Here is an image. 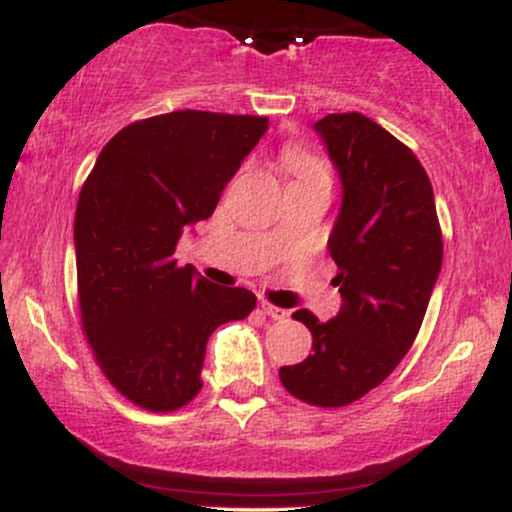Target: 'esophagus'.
I'll return each mask as SVG.
<instances>
[{
  "mask_svg": "<svg viewBox=\"0 0 512 512\" xmlns=\"http://www.w3.org/2000/svg\"><path fill=\"white\" fill-rule=\"evenodd\" d=\"M260 308H262V313L272 317V320H286V317H289V310H284V308H276V305L267 303V301H262V303H260Z\"/></svg>",
  "mask_w": 512,
  "mask_h": 512,
  "instance_id": "obj_1",
  "label": "esophagus"
}]
</instances>
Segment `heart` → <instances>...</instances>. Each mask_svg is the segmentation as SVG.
I'll use <instances>...</instances> for the list:
<instances>
[{
	"instance_id": "heart-1",
	"label": "heart",
	"mask_w": 512,
	"mask_h": 512,
	"mask_svg": "<svg viewBox=\"0 0 512 512\" xmlns=\"http://www.w3.org/2000/svg\"><path fill=\"white\" fill-rule=\"evenodd\" d=\"M284 163H286V168L296 175V178H303V175L320 173V170H325L320 166V161H317L313 154H308L303 146H289V149L284 151Z\"/></svg>"
}]
</instances>
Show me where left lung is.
I'll use <instances>...</instances> for the list:
<instances>
[{
	"instance_id": "1",
	"label": "left lung",
	"mask_w": 512,
	"mask_h": 512,
	"mask_svg": "<svg viewBox=\"0 0 512 512\" xmlns=\"http://www.w3.org/2000/svg\"><path fill=\"white\" fill-rule=\"evenodd\" d=\"M313 129L342 180L327 240L342 308L327 322L305 308L293 313L313 334V354L279 378L301 402L346 407L383 383L414 344L443 238L431 180L411 149L361 113L327 115Z\"/></svg>"
}]
</instances>
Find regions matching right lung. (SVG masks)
I'll list each match as a JSON object with an SVG mask.
<instances>
[{"instance_id":"1","label":"right lung","mask_w":512,"mask_h":512,"mask_svg":"<svg viewBox=\"0 0 512 512\" xmlns=\"http://www.w3.org/2000/svg\"><path fill=\"white\" fill-rule=\"evenodd\" d=\"M269 120L175 110L127 125L103 146L74 219L81 325L105 378L149 411L202 390L211 332L257 298L178 267L187 226L214 214L223 187Z\"/></svg>"}]
</instances>
